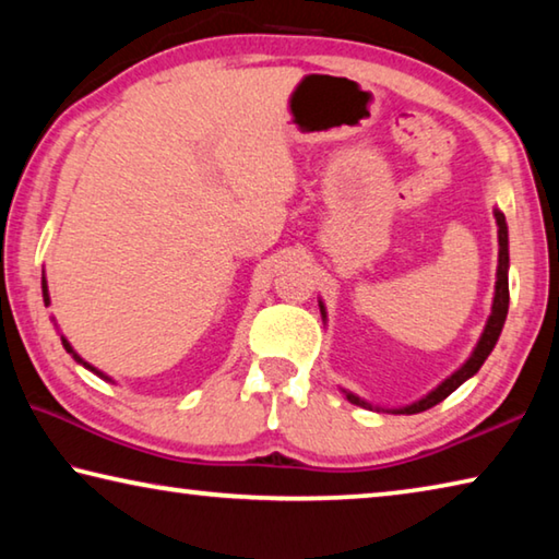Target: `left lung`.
I'll return each mask as SVG.
<instances>
[{
    "instance_id": "8db88e82",
    "label": "left lung",
    "mask_w": 559,
    "mask_h": 559,
    "mask_svg": "<svg viewBox=\"0 0 559 559\" xmlns=\"http://www.w3.org/2000/svg\"><path fill=\"white\" fill-rule=\"evenodd\" d=\"M496 222H498V281H496V298H493V310H490V318L486 323L484 335H480L476 349H473V355L466 359V365L461 367V370L453 372L447 382H441L437 390L429 392L424 400L414 402L409 406H404V409H394V414H419V412H427L431 406H437L439 402L447 400L451 392H456L459 386L468 380V377L476 374L480 370V365L486 362V357L490 355V349L496 347L498 343V335L500 330H503L506 323V316H508V300H510V293H508V226H506V216L496 210ZM320 313L325 318V310H323V302H320ZM345 396L353 404L357 406H370L367 402L359 400V396L345 392Z\"/></svg>"
}]
</instances>
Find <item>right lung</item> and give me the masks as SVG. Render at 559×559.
<instances>
[{"label":"right lung","instance_id":"add662e5","mask_svg":"<svg viewBox=\"0 0 559 559\" xmlns=\"http://www.w3.org/2000/svg\"><path fill=\"white\" fill-rule=\"evenodd\" d=\"M41 288H44V302H46V306H49V288H46V278L41 281ZM61 343H63V347H66V353H71V355L75 357V362H83V359H81L79 355H75V353H73V347L69 345V340H66V337H61ZM83 365H86V362H83ZM86 367H88V370H91V372H96V374H100V372L96 370V367H91V365H86ZM100 377H103V374H100Z\"/></svg>","mask_w":559,"mask_h":559}]
</instances>
